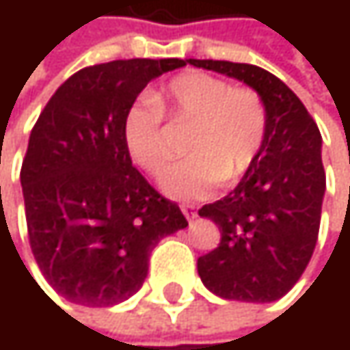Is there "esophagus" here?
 I'll return each mask as SVG.
<instances>
[{"label":"esophagus","mask_w":350,"mask_h":350,"mask_svg":"<svg viewBox=\"0 0 350 350\" xmlns=\"http://www.w3.org/2000/svg\"><path fill=\"white\" fill-rule=\"evenodd\" d=\"M182 213H184V217H186L188 221H194V219H196V211H194V206L184 204V206H182Z\"/></svg>","instance_id":"obj_1"}]
</instances>
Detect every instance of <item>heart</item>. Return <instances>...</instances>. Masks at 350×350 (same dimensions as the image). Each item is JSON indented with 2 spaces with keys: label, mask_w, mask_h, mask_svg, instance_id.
I'll use <instances>...</instances> for the list:
<instances>
[{
  "label": "heart",
  "mask_w": 350,
  "mask_h": 350,
  "mask_svg": "<svg viewBox=\"0 0 350 350\" xmlns=\"http://www.w3.org/2000/svg\"><path fill=\"white\" fill-rule=\"evenodd\" d=\"M164 115L172 125H192L184 144L188 158L162 178L164 192L180 200L206 198L221 180L239 182L257 162L267 135V109L253 89L202 70L180 72L152 97L127 107L121 121L129 158L152 176L172 158Z\"/></svg>",
  "instance_id": "heart-1"
}]
</instances>
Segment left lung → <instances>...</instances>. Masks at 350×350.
I'll return each mask as SVG.
<instances>
[{
  "label": "left lung",
  "instance_id": "1",
  "mask_svg": "<svg viewBox=\"0 0 350 350\" xmlns=\"http://www.w3.org/2000/svg\"><path fill=\"white\" fill-rule=\"evenodd\" d=\"M186 62L243 81L267 109V135L253 168L225 198L198 211L221 231L219 247L198 257V275L225 300H280L304 273L318 239L326 188L318 125L286 83L255 64Z\"/></svg>",
  "mask_w": 350,
  "mask_h": 350
}]
</instances>
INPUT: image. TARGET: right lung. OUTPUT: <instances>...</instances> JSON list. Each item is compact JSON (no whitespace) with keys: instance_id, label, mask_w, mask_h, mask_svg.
<instances>
[{"instance_id":"obj_1","label":"right lung","mask_w":350,"mask_h":350,"mask_svg":"<svg viewBox=\"0 0 350 350\" xmlns=\"http://www.w3.org/2000/svg\"><path fill=\"white\" fill-rule=\"evenodd\" d=\"M180 58L87 66L50 97L22 162L28 237L48 284L72 304L103 308L133 296L152 249L188 227L178 204L133 168L121 121L146 85Z\"/></svg>"}]
</instances>
